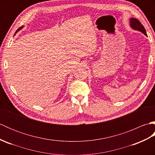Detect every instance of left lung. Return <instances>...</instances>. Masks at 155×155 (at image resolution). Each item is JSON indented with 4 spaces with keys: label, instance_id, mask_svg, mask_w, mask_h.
<instances>
[{
    "label": "left lung",
    "instance_id": "8db88e82",
    "mask_svg": "<svg viewBox=\"0 0 155 155\" xmlns=\"http://www.w3.org/2000/svg\"><path fill=\"white\" fill-rule=\"evenodd\" d=\"M130 27H132L134 30H137L139 31L142 32L143 33L144 35H147V32L145 31V28L143 26V25L141 24L140 22L139 21V20L134 18H131L130 20Z\"/></svg>",
    "mask_w": 155,
    "mask_h": 155
}]
</instances>
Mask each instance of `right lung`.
I'll list each match as a JSON object with an SVG mask.
<instances>
[{"label":"right lung","mask_w":155,"mask_h":155,"mask_svg":"<svg viewBox=\"0 0 155 155\" xmlns=\"http://www.w3.org/2000/svg\"><path fill=\"white\" fill-rule=\"evenodd\" d=\"M22 28V27H20V28H19L18 29H17V31H16V32H15V34L16 33V32H18V31L19 30H21V29Z\"/></svg>","instance_id":"right-lung-1"}]
</instances>
